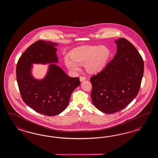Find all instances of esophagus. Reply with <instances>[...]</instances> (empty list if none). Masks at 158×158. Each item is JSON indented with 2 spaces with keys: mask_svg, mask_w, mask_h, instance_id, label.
<instances>
[{
  "mask_svg": "<svg viewBox=\"0 0 158 158\" xmlns=\"http://www.w3.org/2000/svg\"><path fill=\"white\" fill-rule=\"evenodd\" d=\"M86 79V77H83V76H81V77H80V81H85Z\"/></svg>",
  "mask_w": 158,
  "mask_h": 158,
  "instance_id": "1",
  "label": "esophagus"
}]
</instances>
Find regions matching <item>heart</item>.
Here are the masks:
<instances>
[{
	"mask_svg": "<svg viewBox=\"0 0 158 158\" xmlns=\"http://www.w3.org/2000/svg\"><path fill=\"white\" fill-rule=\"evenodd\" d=\"M110 56V49L106 46L86 45L74 49L71 54L72 60L66 58L65 63L73 71H79V65H85L88 72L97 73L105 68Z\"/></svg>",
	"mask_w": 158,
	"mask_h": 158,
	"instance_id": "obj_1",
	"label": "heart"
}]
</instances>
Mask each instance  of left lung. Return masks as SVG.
Returning a JSON list of instances; mask_svg holds the SVG:
<instances>
[{"label":"left lung","mask_w":158,"mask_h":158,"mask_svg":"<svg viewBox=\"0 0 158 158\" xmlns=\"http://www.w3.org/2000/svg\"><path fill=\"white\" fill-rule=\"evenodd\" d=\"M115 42L114 58L90 78L92 102L106 114L117 112L129 105L138 94L143 77V60L137 50L123 38Z\"/></svg>","instance_id":"left-lung-1"}]
</instances>
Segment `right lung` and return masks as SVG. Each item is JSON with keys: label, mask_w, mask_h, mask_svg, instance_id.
<instances>
[{"label": "right lung", "mask_w": 158, "mask_h": 158, "mask_svg": "<svg viewBox=\"0 0 158 158\" xmlns=\"http://www.w3.org/2000/svg\"><path fill=\"white\" fill-rule=\"evenodd\" d=\"M57 43L39 40L31 45L18 61L16 77L21 98L36 112L47 116L61 113L68 105L73 91L79 86V77L67 75L60 67L52 63L58 61L55 46ZM52 64L46 77L39 80L31 71L32 63Z\"/></svg>", "instance_id": "add662e5"}]
</instances>
